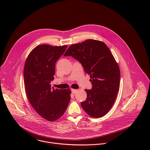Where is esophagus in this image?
Returning a JSON list of instances; mask_svg holds the SVG:
<instances>
[{"label":"esophagus","mask_w":150,"mask_h":150,"mask_svg":"<svg viewBox=\"0 0 150 150\" xmlns=\"http://www.w3.org/2000/svg\"><path fill=\"white\" fill-rule=\"evenodd\" d=\"M71 92L73 93V94H74V93H76V92H77V89H71Z\"/></svg>","instance_id":"obj_1"}]
</instances>
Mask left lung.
<instances>
[{
    "label": "left lung",
    "instance_id": "8db88e82",
    "mask_svg": "<svg viewBox=\"0 0 150 150\" xmlns=\"http://www.w3.org/2000/svg\"><path fill=\"white\" fill-rule=\"evenodd\" d=\"M79 61L90 76L92 87L86 89V99L81 105L93 118L105 115L112 107L119 91L120 70L107 45L89 39L71 45L64 54Z\"/></svg>",
    "mask_w": 150,
    "mask_h": 150
}]
</instances>
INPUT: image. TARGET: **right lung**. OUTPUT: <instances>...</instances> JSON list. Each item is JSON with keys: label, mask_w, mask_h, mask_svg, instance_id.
Returning <instances> with one entry per match:
<instances>
[{"label": "right lung", "mask_w": 150, "mask_h": 150, "mask_svg": "<svg viewBox=\"0 0 150 150\" xmlns=\"http://www.w3.org/2000/svg\"><path fill=\"white\" fill-rule=\"evenodd\" d=\"M66 48L67 45H39L30 52L24 66L23 81L28 100L48 121L62 116L70 100V89H54L50 85L54 79L55 64Z\"/></svg>", "instance_id": "add662e5"}]
</instances>
